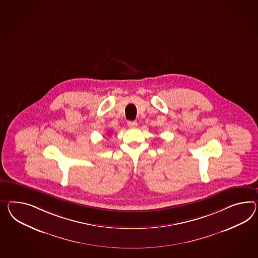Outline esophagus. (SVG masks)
Wrapping results in <instances>:
<instances>
[{"label":"esophagus","mask_w":258,"mask_h":258,"mask_svg":"<svg viewBox=\"0 0 258 258\" xmlns=\"http://www.w3.org/2000/svg\"><path fill=\"white\" fill-rule=\"evenodd\" d=\"M127 125L129 126V128H137L138 122L135 121V120H129V121L127 122Z\"/></svg>","instance_id":"obj_1"}]
</instances>
